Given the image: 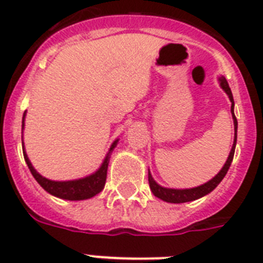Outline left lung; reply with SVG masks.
I'll list each match as a JSON object with an SVG mask.
<instances>
[{
    "label": "left lung",
    "instance_id": "1",
    "mask_svg": "<svg viewBox=\"0 0 263 263\" xmlns=\"http://www.w3.org/2000/svg\"><path fill=\"white\" fill-rule=\"evenodd\" d=\"M219 81V85L220 88L226 92V95L229 96L231 101V116H233V120H234V143H233V147H231V151L229 154V158H227L226 163L222 167L219 173L217 175L214 176L213 179L209 180L207 183L204 184H200L198 187H194V189H167V187H163L160 184L154 180L152 178L151 173H149L148 170V183H149V189H151L152 194L159 198V199L164 200V202H168V203H184V202H191V200H195V199H199L202 196L207 195V194H210L215 187L222 182V179L224 178V175L227 174L229 168H230L231 162H233V158H234V151H235V145H237V129H238V121L237 118H235V115H234V99H233V93H231V89L229 87V84H227V80L224 79L223 76H220L218 79Z\"/></svg>",
    "mask_w": 263,
    "mask_h": 263
}]
</instances>
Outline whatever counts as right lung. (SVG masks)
Masks as SVG:
<instances>
[{
	"mask_svg": "<svg viewBox=\"0 0 263 263\" xmlns=\"http://www.w3.org/2000/svg\"><path fill=\"white\" fill-rule=\"evenodd\" d=\"M25 116L26 111L24 112L23 116V129L25 127ZM119 139H116L114 143L111 144L109 149H108L107 156L104 158L101 165L99 167L98 171H95L93 174L85 176V178H80V179L74 180H50L48 178H44L43 175H40L36 171V168L33 167L32 163H30L29 158L26 155L25 147H24L23 142V152L24 158H25V162L29 167L30 173L34 176V179L37 180L40 186L45 190L46 193H49L50 195L57 196V198H61V199L67 200H84L89 199L92 196L98 195L100 191H103L105 186V180H107V170H108V163H109V158H111V154L114 151V148L118 145Z\"/></svg>",
	"mask_w": 263,
	"mask_h": 263,
	"instance_id": "add662e5",
	"label": "right lung"
}]
</instances>
